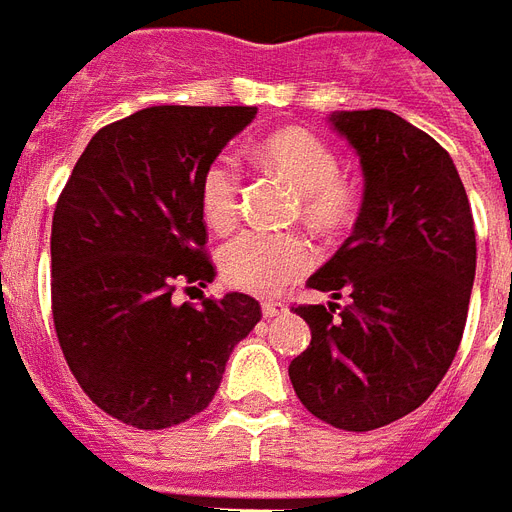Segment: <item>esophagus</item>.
<instances>
[{
  "instance_id": "esophagus-1",
  "label": "esophagus",
  "mask_w": 512,
  "mask_h": 512,
  "mask_svg": "<svg viewBox=\"0 0 512 512\" xmlns=\"http://www.w3.org/2000/svg\"><path fill=\"white\" fill-rule=\"evenodd\" d=\"M288 307L283 302H261V315L264 318H278V315H286Z\"/></svg>"
}]
</instances>
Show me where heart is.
<instances>
[{"mask_svg":"<svg viewBox=\"0 0 512 512\" xmlns=\"http://www.w3.org/2000/svg\"><path fill=\"white\" fill-rule=\"evenodd\" d=\"M256 156L299 191V213L318 232L337 234L359 213V186L337 172L332 145L305 129H283L259 142ZM240 167L229 153L215 156L199 178V210L207 226L224 232L240 213ZM315 248L299 232L245 229L221 248V275L232 288L275 297L313 270Z\"/></svg>","mask_w":512,"mask_h":512,"instance_id":"1","label":"heart"}]
</instances>
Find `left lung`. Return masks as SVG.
Here are the masks:
<instances>
[{"instance_id":"obj_1","label":"left lung","mask_w":512,"mask_h":512,"mask_svg":"<svg viewBox=\"0 0 512 512\" xmlns=\"http://www.w3.org/2000/svg\"><path fill=\"white\" fill-rule=\"evenodd\" d=\"M364 202L353 234L307 286L348 305H299L310 345L288 364L299 402L334 429L413 413L459 351L475 280V221L443 145L391 110H343Z\"/></svg>"}]
</instances>
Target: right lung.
Returning <instances> with one entry per match:
<instances>
[{"label":"right lung","mask_w":512,"mask_h":512,"mask_svg":"<svg viewBox=\"0 0 512 512\" xmlns=\"http://www.w3.org/2000/svg\"><path fill=\"white\" fill-rule=\"evenodd\" d=\"M256 107L159 105L91 137L53 210L51 310L88 399L134 429L202 413L261 321L248 294L175 302L215 278L199 178Z\"/></svg>","instance_id":"obj_1"}]
</instances>
